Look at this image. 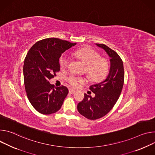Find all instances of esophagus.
Segmentation results:
<instances>
[{
    "label": "esophagus",
    "instance_id": "esophagus-1",
    "mask_svg": "<svg viewBox=\"0 0 155 155\" xmlns=\"http://www.w3.org/2000/svg\"><path fill=\"white\" fill-rule=\"evenodd\" d=\"M75 92H76V91L73 89H69V92H70V94H74V93H75Z\"/></svg>",
    "mask_w": 155,
    "mask_h": 155
}]
</instances>
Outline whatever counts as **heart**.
Returning <instances> with one entry per match:
<instances>
[{
    "label": "heart",
    "mask_w": 155,
    "mask_h": 155,
    "mask_svg": "<svg viewBox=\"0 0 155 155\" xmlns=\"http://www.w3.org/2000/svg\"><path fill=\"white\" fill-rule=\"evenodd\" d=\"M73 55L86 65V73L89 77L94 81H98L104 78L108 73L109 64L107 60L100 58L99 54L95 50L89 47H85L74 50ZM69 57L64 54L60 59V65L63 69L66 68L69 64ZM85 80L76 75H70L68 81L74 87H77L80 82Z\"/></svg>",
    "instance_id": "b5f03b06"
}]
</instances>
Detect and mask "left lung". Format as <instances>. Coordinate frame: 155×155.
Instances as JSON below:
<instances>
[{"instance_id": "obj_1", "label": "left lung", "mask_w": 155, "mask_h": 155, "mask_svg": "<svg viewBox=\"0 0 155 155\" xmlns=\"http://www.w3.org/2000/svg\"><path fill=\"white\" fill-rule=\"evenodd\" d=\"M95 45L105 51L110 66L105 79L91 85L90 90L95 96L85 94L83 100L78 104L79 113L91 120L102 117L113 108L121 93L124 79L123 63L118 54L105 44Z\"/></svg>"}]
</instances>
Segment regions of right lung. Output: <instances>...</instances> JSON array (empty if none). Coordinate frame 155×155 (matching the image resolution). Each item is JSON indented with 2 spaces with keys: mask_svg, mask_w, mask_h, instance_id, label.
I'll return each instance as SVG.
<instances>
[{
  "mask_svg": "<svg viewBox=\"0 0 155 155\" xmlns=\"http://www.w3.org/2000/svg\"><path fill=\"white\" fill-rule=\"evenodd\" d=\"M76 45L47 38L38 41L28 51L23 65L25 90L31 105L39 113L50 114L61 108L68 89L63 85L55 87L48 81L60 70L61 54Z\"/></svg>",
  "mask_w": 155,
  "mask_h": 155,
  "instance_id": "obj_1",
  "label": "right lung"
}]
</instances>
